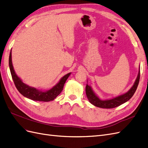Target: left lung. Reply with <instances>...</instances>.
I'll list each match as a JSON object with an SVG mask.
<instances>
[{
	"label": "left lung",
	"mask_w": 148,
	"mask_h": 148,
	"mask_svg": "<svg viewBox=\"0 0 148 148\" xmlns=\"http://www.w3.org/2000/svg\"><path fill=\"white\" fill-rule=\"evenodd\" d=\"M140 66L139 68L138 74L137 78L134 83L132 87L129 90L123 95H121L112 99H109L106 100H102L98 97L96 93L93 91L92 89L91 86H89L88 84L86 86V95L89 102L95 106L101 107V108H106V109H111L114 107H118L123 103L126 102L132 98V97L135 94L138 85L140 82Z\"/></svg>",
	"instance_id": "8db88e82"
}]
</instances>
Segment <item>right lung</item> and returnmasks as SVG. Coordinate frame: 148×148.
Instances as JSON below:
<instances>
[{"mask_svg":"<svg viewBox=\"0 0 148 148\" xmlns=\"http://www.w3.org/2000/svg\"><path fill=\"white\" fill-rule=\"evenodd\" d=\"M9 67L12 79L18 91L23 96L28 98V99L42 102H49L54 100L57 96L59 95L62 91L63 90L64 84L71 74V73H69L64 75L60 79L59 83H57L54 86L49 90L42 91L34 87L28 86L22 82V80L18 77L12 65V50L10 51L9 56Z\"/></svg>","mask_w":148,"mask_h":148,"instance_id":"add662e5","label":"right lung"}]
</instances>
